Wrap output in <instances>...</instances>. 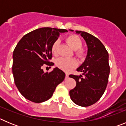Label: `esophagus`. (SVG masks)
<instances>
[{
	"label": "esophagus",
	"instance_id": "1",
	"mask_svg": "<svg viewBox=\"0 0 126 126\" xmlns=\"http://www.w3.org/2000/svg\"><path fill=\"white\" fill-rule=\"evenodd\" d=\"M69 78V74H65V79H68Z\"/></svg>",
	"mask_w": 126,
	"mask_h": 126
}]
</instances>
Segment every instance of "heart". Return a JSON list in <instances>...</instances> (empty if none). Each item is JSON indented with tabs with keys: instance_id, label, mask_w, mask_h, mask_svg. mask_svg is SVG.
<instances>
[{
	"instance_id": "1",
	"label": "heart",
	"mask_w": 126,
	"mask_h": 126,
	"mask_svg": "<svg viewBox=\"0 0 126 126\" xmlns=\"http://www.w3.org/2000/svg\"><path fill=\"white\" fill-rule=\"evenodd\" d=\"M67 43H68L73 50L76 56L80 59H85L87 52L84 48L82 47L83 42L79 37L76 34H70L65 39ZM60 45V41L57 40L53 42L51 47V51L53 55H57ZM57 66L64 71H69L77 66V61L74 59H66L59 58L56 62Z\"/></svg>"
}]
</instances>
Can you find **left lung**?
<instances>
[{"label":"left lung","instance_id":"left-lung-1","mask_svg":"<svg viewBox=\"0 0 126 126\" xmlns=\"http://www.w3.org/2000/svg\"><path fill=\"white\" fill-rule=\"evenodd\" d=\"M76 32L86 42L88 55L84 63L77 69L83 75H69L76 82V87L70 90L69 95L76 105L88 107L100 99L107 88L110 73L109 53L97 38L85 32Z\"/></svg>","mask_w":126,"mask_h":126}]
</instances>
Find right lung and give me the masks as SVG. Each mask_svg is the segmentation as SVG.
I'll return each instance as SVG.
<instances>
[{
  "label": "right lung",
  "instance_id": "1",
  "mask_svg": "<svg viewBox=\"0 0 126 126\" xmlns=\"http://www.w3.org/2000/svg\"><path fill=\"white\" fill-rule=\"evenodd\" d=\"M64 29L42 28L26 34L13 52L12 70L14 83L28 100L41 103L53 95L57 86L64 81L65 73L57 67L44 73L43 67L53 65L51 47Z\"/></svg>",
  "mask_w": 126,
  "mask_h": 126
}]
</instances>
